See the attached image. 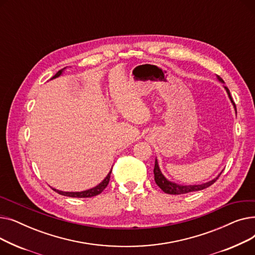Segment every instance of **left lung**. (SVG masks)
Wrapping results in <instances>:
<instances>
[{
	"label": "left lung",
	"mask_w": 255,
	"mask_h": 255,
	"mask_svg": "<svg viewBox=\"0 0 255 255\" xmlns=\"http://www.w3.org/2000/svg\"><path fill=\"white\" fill-rule=\"evenodd\" d=\"M217 78L220 83H223V79L217 75ZM227 94H229V97L232 101V103L234 104V107H235V111L237 112V109H236V104L235 102L233 101V98L231 96V93H230V90L227 89L226 87H224ZM221 175V173H220ZM219 175V176H220ZM219 176L217 178H215L214 180L210 181V182H207V183H204V184H200V185H188V186H184V185H178L176 183H172L170 181H168L163 175L161 170H160L159 168V165H158V161L157 159L155 160V167H154V177H155V182L156 184L161 188L165 193L167 194H184V193H189V192H193V191H198V190H203V189H206L208 188V187H210L212 184L215 183L217 181V179L219 178Z\"/></svg>",
	"instance_id": "1"
}]
</instances>
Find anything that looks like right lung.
I'll use <instances>...</instances> for the list:
<instances>
[{
    "mask_svg": "<svg viewBox=\"0 0 255 255\" xmlns=\"http://www.w3.org/2000/svg\"><path fill=\"white\" fill-rule=\"evenodd\" d=\"M66 69V67L61 70H59L55 75L52 76V78H56V77H59L63 71ZM51 78V79H52ZM111 173H112V169L111 171L109 172V175L106 176V178L99 184L97 185L96 187H94V188L92 189H88V190H85V191H82V192H64V191H60V190H57L55 188H52V190H55L56 192H58L59 194L61 195H65V196H70V197H92V196H96L98 194H100L105 188L106 186L109 185L110 183V180H111Z\"/></svg>",
    "mask_w": 255,
    "mask_h": 255,
    "instance_id": "obj_1",
    "label": "right lung"
}]
</instances>
